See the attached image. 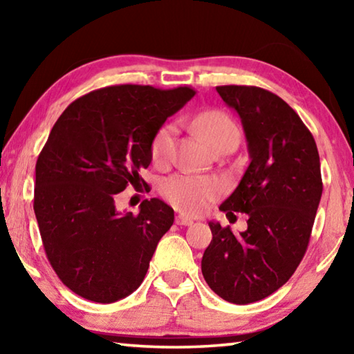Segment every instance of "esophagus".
Returning <instances> with one entry per match:
<instances>
[{"label": "esophagus", "mask_w": 354, "mask_h": 354, "mask_svg": "<svg viewBox=\"0 0 354 354\" xmlns=\"http://www.w3.org/2000/svg\"><path fill=\"white\" fill-rule=\"evenodd\" d=\"M192 223H194V220L189 218V217H185L184 214H179L178 217H176V225H179V226H189Z\"/></svg>", "instance_id": "obj_1"}]
</instances>
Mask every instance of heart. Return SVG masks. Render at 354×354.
<instances>
[{
  "label": "heart",
  "instance_id": "1",
  "mask_svg": "<svg viewBox=\"0 0 354 354\" xmlns=\"http://www.w3.org/2000/svg\"><path fill=\"white\" fill-rule=\"evenodd\" d=\"M192 129L198 134L212 149L230 142H239V128L227 113L221 111H207L200 113L190 122ZM176 127L171 123L162 124L153 136L149 153L154 164L164 165L170 160L173 147H175ZM160 194L173 207L185 214L198 215L206 211L209 203H212L221 194L218 179L211 176L196 175H173L160 185Z\"/></svg>",
  "mask_w": 354,
  "mask_h": 354
}]
</instances>
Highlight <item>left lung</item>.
<instances>
[{"label":"left lung","mask_w":354,"mask_h":354,"mask_svg":"<svg viewBox=\"0 0 354 354\" xmlns=\"http://www.w3.org/2000/svg\"><path fill=\"white\" fill-rule=\"evenodd\" d=\"M217 92L241 117L251 159L220 211L247 214L248 227L234 234L209 221L201 272L218 297L248 304L284 286L306 253L323 190L320 158L313 134L278 95L253 86Z\"/></svg>","instance_id":"8db88e82"}]
</instances>
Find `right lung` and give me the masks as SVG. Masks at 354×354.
Wrapping results in <instances>:
<instances>
[{
  "label": "right lung",
  "instance_id": "obj_1",
  "mask_svg": "<svg viewBox=\"0 0 354 354\" xmlns=\"http://www.w3.org/2000/svg\"><path fill=\"white\" fill-rule=\"evenodd\" d=\"M194 95L123 84L84 95L57 118L35 164L34 212L48 261L76 295L113 303L142 284L175 212L159 198L137 215L118 212L115 198L145 185L153 136Z\"/></svg>",
  "mask_w": 354,
  "mask_h": 354
}]
</instances>
